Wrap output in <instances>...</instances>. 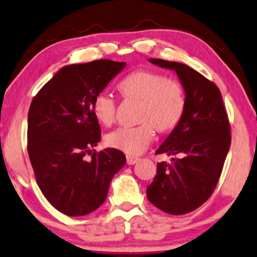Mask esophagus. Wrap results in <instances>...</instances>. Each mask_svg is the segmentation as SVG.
<instances>
[{"label": "esophagus", "instance_id": "esophagus-1", "mask_svg": "<svg viewBox=\"0 0 257 257\" xmlns=\"http://www.w3.org/2000/svg\"><path fill=\"white\" fill-rule=\"evenodd\" d=\"M126 161H127V165H135L139 161V158L133 157V156H127L126 157Z\"/></svg>", "mask_w": 257, "mask_h": 257}]
</instances>
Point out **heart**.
<instances>
[{
    "label": "heart",
    "instance_id": "1",
    "mask_svg": "<svg viewBox=\"0 0 257 257\" xmlns=\"http://www.w3.org/2000/svg\"><path fill=\"white\" fill-rule=\"evenodd\" d=\"M118 89L126 99L140 101L138 121L142 124L108 133L105 144L111 149L138 156L153 142L154 128L166 133L180 122L186 107V93L179 80L152 70H138L122 79ZM92 111L100 124L110 126L115 119L117 103L111 94L101 92L94 98Z\"/></svg>",
    "mask_w": 257,
    "mask_h": 257
}]
</instances>
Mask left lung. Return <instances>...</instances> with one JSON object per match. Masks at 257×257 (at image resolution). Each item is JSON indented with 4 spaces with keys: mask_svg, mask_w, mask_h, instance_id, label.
I'll use <instances>...</instances> for the list:
<instances>
[{
    "mask_svg": "<svg viewBox=\"0 0 257 257\" xmlns=\"http://www.w3.org/2000/svg\"><path fill=\"white\" fill-rule=\"evenodd\" d=\"M149 61L177 72L185 89L186 107L180 122L156 152L173 157L172 163H158L146 194L157 208L182 215L201 206L215 189L230 147V126L213 82L182 63Z\"/></svg>",
    "mask_w": 257,
    "mask_h": 257,
    "instance_id": "8db88e82",
    "label": "left lung"
}]
</instances>
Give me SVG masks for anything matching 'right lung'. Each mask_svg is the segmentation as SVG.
Here are the masks:
<instances>
[{
    "label": "right lung",
    "mask_w": 257,
    "mask_h": 257,
    "mask_svg": "<svg viewBox=\"0 0 257 257\" xmlns=\"http://www.w3.org/2000/svg\"><path fill=\"white\" fill-rule=\"evenodd\" d=\"M125 65L99 59L63 66L31 101L28 153L35 177L45 199L65 215L83 216L103 205L126 163L121 151L93 150L100 126L92 111L94 98Z\"/></svg>",
    "instance_id": "right-lung-1"
}]
</instances>
